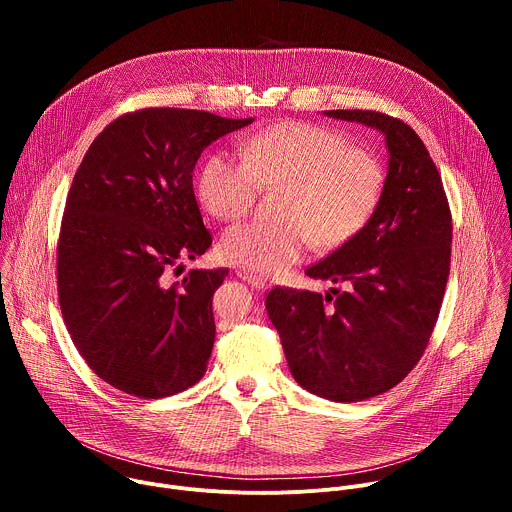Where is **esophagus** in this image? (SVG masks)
Segmentation results:
<instances>
[{
	"label": "esophagus",
	"mask_w": 512,
	"mask_h": 512,
	"mask_svg": "<svg viewBox=\"0 0 512 512\" xmlns=\"http://www.w3.org/2000/svg\"><path fill=\"white\" fill-rule=\"evenodd\" d=\"M237 275H239L243 281H247L251 287L259 289V291H265V289L269 287V281H267L265 277H261V275H255L253 271H247V269H239V271H237Z\"/></svg>",
	"instance_id": "1"
}]
</instances>
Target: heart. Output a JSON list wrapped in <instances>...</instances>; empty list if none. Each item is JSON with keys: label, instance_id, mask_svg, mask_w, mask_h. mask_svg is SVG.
Returning <instances> with one entry per match:
<instances>
[{"label": "heart", "instance_id": "obj_1", "mask_svg": "<svg viewBox=\"0 0 512 512\" xmlns=\"http://www.w3.org/2000/svg\"><path fill=\"white\" fill-rule=\"evenodd\" d=\"M239 154H210L196 178L200 206L218 221L245 214L259 188H277V221H245L223 233L221 255L271 275L298 261L308 241L334 249L373 216L385 186L379 160L322 125L283 121L245 135Z\"/></svg>", "mask_w": 512, "mask_h": 512}]
</instances>
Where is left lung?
Segmentation results:
<instances>
[{"mask_svg":"<svg viewBox=\"0 0 512 512\" xmlns=\"http://www.w3.org/2000/svg\"><path fill=\"white\" fill-rule=\"evenodd\" d=\"M324 115L385 135L383 194L367 225L306 269L342 291L275 287L265 308L294 379L322 399L356 403L393 389L419 362L450 275L452 214L442 178L407 123L360 109Z\"/></svg>","mask_w":512,"mask_h":512,"instance_id":"obj_1","label":"left lung"}]
</instances>
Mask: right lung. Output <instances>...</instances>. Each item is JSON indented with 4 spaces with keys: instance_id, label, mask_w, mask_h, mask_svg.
Segmentation results:
<instances>
[{
    "instance_id": "1",
    "label": "right lung",
    "mask_w": 512,
    "mask_h": 512,
    "mask_svg": "<svg viewBox=\"0 0 512 512\" xmlns=\"http://www.w3.org/2000/svg\"><path fill=\"white\" fill-rule=\"evenodd\" d=\"M194 109H143L109 123L68 190L58 241V302L89 367L139 399L198 383L214 344L212 294L227 269L164 273L202 255L192 172L212 141L247 127Z\"/></svg>"
}]
</instances>
